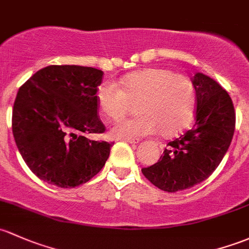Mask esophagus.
<instances>
[{"mask_svg":"<svg viewBox=\"0 0 249 249\" xmlns=\"http://www.w3.org/2000/svg\"><path fill=\"white\" fill-rule=\"evenodd\" d=\"M123 141L130 143V144H136V143H138V140H135V138H125V140H123Z\"/></svg>","mask_w":249,"mask_h":249,"instance_id":"obj_1","label":"esophagus"}]
</instances>
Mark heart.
<instances>
[{
  "label": "heart",
  "mask_w": 249,
  "mask_h": 249,
  "mask_svg": "<svg viewBox=\"0 0 249 249\" xmlns=\"http://www.w3.org/2000/svg\"><path fill=\"white\" fill-rule=\"evenodd\" d=\"M101 113L117 120L136 105L137 117L114 124L111 133L119 138H138L158 132L171 137L191 122L196 107L192 81L184 75H173L166 69H143L119 81L104 82L96 90Z\"/></svg>",
  "instance_id": "heart-1"
}]
</instances>
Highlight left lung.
Segmentation results:
<instances>
[{"label": "left lung", "instance_id": "8db88e82", "mask_svg": "<svg viewBox=\"0 0 249 249\" xmlns=\"http://www.w3.org/2000/svg\"><path fill=\"white\" fill-rule=\"evenodd\" d=\"M196 122L177 140L167 144L155 164L142 168L143 175L167 192L200 184L213 174L228 151L235 131V109L229 94L216 81L197 72Z\"/></svg>", "mask_w": 249, "mask_h": 249}]
</instances>
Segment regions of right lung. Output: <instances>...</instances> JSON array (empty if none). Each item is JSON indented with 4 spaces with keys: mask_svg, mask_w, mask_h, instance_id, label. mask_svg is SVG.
Segmentation results:
<instances>
[{
    "mask_svg": "<svg viewBox=\"0 0 249 249\" xmlns=\"http://www.w3.org/2000/svg\"><path fill=\"white\" fill-rule=\"evenodd\" d=\"M103 75L90 67L49 65L19 88L13 135L23 161L39 179L75 187L105 166L114 143L86 137L106 129L96 103Z\"/></svg>",
    "mask_w": 249,
    "mask_h": 249,
    "instance_id": "add662e5",
    "label": "right lung"
}]
</instances>
